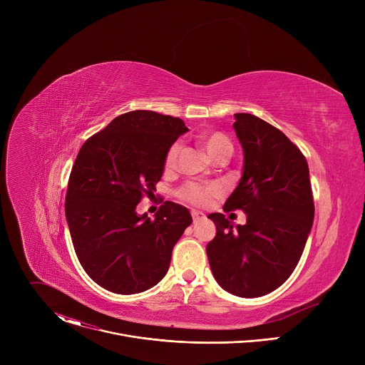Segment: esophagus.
Returning a JSON list of instances; mask_svg holds the SVG:
<instances>
[{
  "label": "esophagus",
  "instance_id": "obj_1",
  "mask_svg": "<svg viewBox=\"0 0 365 365\" xmlns=\"http://www.w3.org/2000/svg\"><path fill=\"white\" fill-rule=\"evenodd\" d=\"M192 218H193V224H197V222L203 221L206 217H205V214H202L199 211H192Z\"/></svg>",
  "mask_w": 365,
  "mask_h": 365
}]
</instances>
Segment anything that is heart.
<instances>
[{"instance_id": "heart-1", "label": "heart", "mask_w": 365, "mask_h": 365, "mask_svg": "<svg viewBox=\"0 0 365 365\" xmlns=\"http://www.w3.org/2000/svg\"><path fill=\"white\" fill-rule=\"evenodd\" d=\"M200 145L207 151V154L211 155V158L215 160L220 155H231L232 153V143L231 140L221 131H205L202 134H199L197 137ZM180 150V144L176 141L173 143L168 153H166V159L165 163L168 168H172L176 163L178 159V154ZM217 193V187L211 186V185H199L195 182H187L185 183L178 195L180 199L196 205V206H203L207 202L212 199V196Z\"/></svg>"}]
</instances>
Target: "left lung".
<instances>
[{"label": "left lung", "instance_id": "left-lung-1", "mask_svg": "<svg viewBox=\"0 0 365 365\" xmlns=\"http://www.w3.org/2000/svg\"><path fill=\"white\" fill-rule=\"evenodd\" d=\"M244 150L242 176L224 205L241 210L247 224L210 214L217 235L206 245L218 284L240 297H259L280 287L296 269L315 217L307 162L276 127L252 114H235Z\"/></svg>", "mask_w": 365, "mask_h": 365}]
</instances>
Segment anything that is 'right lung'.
I'll use <instances>...</instances> for the list:
<instances>
[{
	"instance_id": "1",
	"label": "right lung",
	"mask_w": 365,
	"mask_h": 365,
	"mask_svg": "<svg viewBox=\"0 0 365 365\" xmlns=\"http://www.w3.org/2000/svg\"><path fill=\"white\" fill-rule=\"evenodd\" d=\"M186 131L180 118L137 110L118 115L81 147L65 212L79 263L101 287L134 294L166 276L192 217L170 200L154 220L135 207L144 193L155 192L169 147Z\"/></svg>"
}]
</instances>
